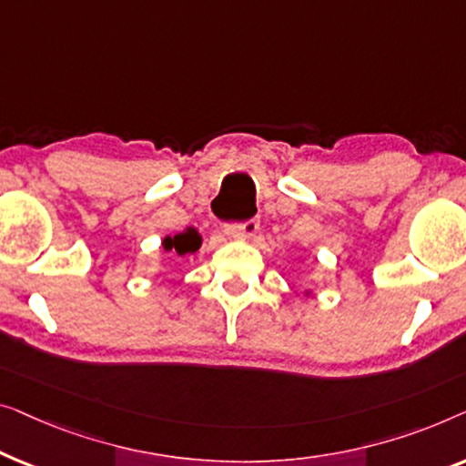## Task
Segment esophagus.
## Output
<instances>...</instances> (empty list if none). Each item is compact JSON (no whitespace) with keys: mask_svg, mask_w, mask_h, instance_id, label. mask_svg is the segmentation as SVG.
<instances>
[{"mask_svg":"<svg viewBox=\"0 0 466 466\" xmlns=\"http://www.w3.org/2000/svg\"><path fill=\"white\" fill-rule=\"evenodd\" d=\"M259 230V219L251 218L247 221H234V224H226L224 232L230 238H251V236Z\"/></svg>","mask_w":466,"mask_h":466,"instance_id":"esophagus-1","label":"esophagus"}]
</instances>
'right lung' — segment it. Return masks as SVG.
Instances as JSON below:
<instances>
[{"label":"right lung","instance_id":"obj_1","mask_svg":"<svg viewBox=\"0 0 466 466\" xmlns=\"http://www.w3.org/2000/svg\"><path fill=\"white\" fill-rule=\"evenodd\" d=\"M200 242H202L200 234L196 232L194 228H187L186 232H179L175 236H167L162 245H165L167 251H173L177 255H187V253L198 251Z\"/></svg>","mask_w":466,"mask_h":466}]
</instances>
